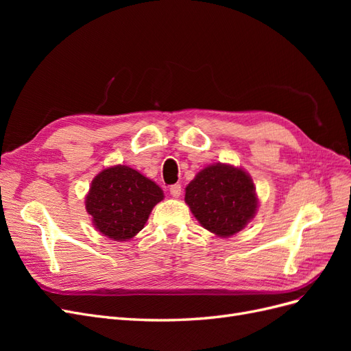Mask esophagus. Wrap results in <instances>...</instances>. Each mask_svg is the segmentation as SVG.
<instances>
[{
  "label": "esophagus",
  "mask_w": 351,
  "mask_h": 351,
  "mask_svg": "<svg viewBox=\"0 0 351 351\" xmlns=\"http://www.w3.org/2000/svg\"><path fill=\"white\" fill-rule=\"evenodd\" d=\"M169 193H171L173 197H178L180 195H182V186H180L178 183L173 184L171 187H169Z\"/></svg>",
  "instance_id": "1"
}]
</instances>
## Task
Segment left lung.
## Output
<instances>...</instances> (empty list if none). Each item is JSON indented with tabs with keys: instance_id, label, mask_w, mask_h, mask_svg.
<instances>
[{
	"instance_id": "obj_1",
	"label": "left lung",
	"mask_w": 351,
	"mask_h": 351,
	"mask_svg": "<svg viewBox=\"0 0 351 351\" xmlns=\"http://www.w3.org/2000/svg\"><path fill=\"white\" fill-rule=\"evenodd\" d=\"M184 200L202 227L218 237L241 231L258 209L250 176L226 164L209 165L197 173L186 187Z\"/></svg>"
}]
</instances>
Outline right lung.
Here are the masks:
<instances>
[{
  "label": "right lung",
  "mask_w": 351,
  "mask_h": 351,
  "mask_svg": "<svg viewBox=\"0 0 351 351\" xmlns=\"http://www.w3.org/2000/svg\"><path fill=\"white\" fill-rule=\"evenodd\" d=\"M164 193L152 180L127 165L105 168L93 178L86 210L101 234L115 241L134 237Z\"/></svg>",
  "instance_id": "add662e5"
}]
</instances>
